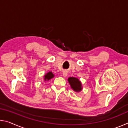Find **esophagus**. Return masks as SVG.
Segmentation results:
<instances>
[{
  "label": "esophagus",
  "mask_w": 128,
  "mask_h": 128,
  "mask_svg": "<svg viewBox=\"0 0 128 128\" xmlns=\"http://www.w3.org/2000/svg\"><path fill=\"white\" fill-rule=\"evenodd\" d=\"M67 74H68V72H67L66 71H64L63 73H62V76H63L64 77H66Z\"/></svg>",
  "instance_id": "34e87169"
}]
</instances>
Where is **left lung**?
Returning <instances> with one entry per match:
<instances>
[{
	"instance_id": "8db88e82",
	"label": "left lung",
	"mask_w": 128,
	"mask_h": 128,
	"mask_svg": "<svg viewBox=\"0 0 128 128\" xmlns=\"http://www.w3.org/2000/svg\"><path fill=\"white\" fill-rule=\"evenodd\" d=\"M68 81L70 84V88L74 91L75 92H78L82 90V86L81 82L80 81L78 78L73 77H69Z\"/></svg>"
}]
</instances>
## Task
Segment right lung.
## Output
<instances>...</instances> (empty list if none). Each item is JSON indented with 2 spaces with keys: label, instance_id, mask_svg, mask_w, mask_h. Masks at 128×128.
Instances as JSON below:
<instances>
[{
  "label": "right lung",
  "instance_id": "right-lung-1",
  "mask_svg": "<svg viewBox=\"0 0 128 128\" xmlns=\"http://www.w3.org/2000/svg\"><path fill=\"white\" fill-rule=\"evenodd\" d=\"M54 74L52 73V72H48V73H47L44 76V81H48V80H51V78L54 77Z\"/></svg>",
  "mask_w": 128,
  "mask_h": 128
}]
</instances>
